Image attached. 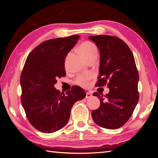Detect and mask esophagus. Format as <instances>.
<instances>
[{"label":"esophagus","instance_id":"1","mask_svg":"<svg viewBox=\"0 0 158 158\" xmlns=\"http://www.w3.org/2000/svg\"><path fill=\"white\" fill-rule=\"evenodd\" d=\"M91 96H92V95L90 94V93H86V95H85V98L86 99L90 98H91Z\"/></svg>","mask_w":158,"mask_h":158}]
</instances>
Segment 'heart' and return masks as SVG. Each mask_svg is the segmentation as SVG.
Here are the masks:
<instances>
[{
    "label": "heart",
    "mask_w": 158,
    "mask_h": 158,
    "mask_svg": "<svg viewBox=\"0 0 158 158\" xmlns=\"http://www.w3.org/2000/svg\"><path fill=\"white\" fill-rule=\"evenodd\" d=\"M80 52L82 54L84 58H86L89 57L90 56L93 54H98V49L96 47L95 44L93 42L89 41L84 42L81 44L79 47ZM90 79V76L89 74H83V75L79 76L76 79V84L81 86H86L89 84V80Z\"/></svg>",
    "instance_id": "b5f03b06"
}]
</instances>
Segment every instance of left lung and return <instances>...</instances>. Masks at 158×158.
Returning a JSON list of instances; mask_svg holds the SVG:
<instances>
[{
    "label": "left lung",
    "mask_w": 158,
    "mask_h": 158,
    "mask_svg": "<svg viewBox=\"0 0 158 158\" xmlns=\"http://www.w3.org/2000/svg\"><path fill=\"white\" fill-rule=\"evenodd\" d=\"M100 52L97 86L107 84L105 96L94 93L100 106L92 111L99 126L114 130L123 126L132 116L139 101V73L132 52L125 42L116 37L101 35L90 36Z\"/></svg>",
    "instance_id": "1"
}]
</instances>
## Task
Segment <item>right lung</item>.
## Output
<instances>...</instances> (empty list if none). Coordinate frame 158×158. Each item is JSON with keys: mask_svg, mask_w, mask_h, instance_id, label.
Returning a JSON list of instances; mask_svg holds the SVG:
<instances>
[{"mask_svg": "<svg viewBox=\"0 0 158 158\" xmlns=\"http://www.w3.org/2000/svg\"><path fill=\"white\" fill-rule=\"evenodd\" d=\"M79 35L51 39L29 53L21 74V105L29 122L37 130L52 133L68 123L71 109L85 97L74 85L65 93L56 89L57 78L65 76V60Z\"/></svg>", "mask_w": 158, "mask_h": 158, "instance_id": "right-lung-1", "label": "right lung"}]
</instances>
